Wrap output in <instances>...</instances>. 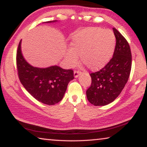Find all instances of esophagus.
<instances>
[{
  "label": "esophagus",
  "mask_w": 147,
  "mask_h": 147,
  "mask_svg": "<svg viewBox=\"0 0 147 147\" xmlns=\"http://www.w3.org/2000/svg\"><path fill=\"white\" fill-rule=\"evenodd\" d=\"M80 74H82L81 72H79V71H74V78H77V77H78Z\"/></svg>",
  "instance_id": "34e87169"
}]
</instances>
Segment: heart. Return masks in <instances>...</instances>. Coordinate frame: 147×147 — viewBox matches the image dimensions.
Masks as SVG:
<instances>
[{
    "label": "heart",
    "mask_w": 147,
    "mask_h": 147,
    "mask_svg": "<svg viewBox=\"0 0 147 147\" xmlns=\"http://www.w3.org/2000/svg\"><path fill=\"white\" fill-rule=\"evenodd\" d=\"M115 38L110 30L97 27H89L77 32L72 38L71 49L65 54L69 67L81 61L91 71H97L106 65L112 55Z\"/></svg>",
    "instance_id": "1"
}]
</instances>
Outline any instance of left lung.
<instances>
[{
    "mask_svg": "<svg viewBox=\"0 0 147 147\" xmlns=\"http://www.w3.org/2000/svg\"><path fill=\"white\" fill-rule=\"evenodd\" d=\"M116 45L113 58L99 71L91 73V85L86 91L89 102L105 106L112 102L127 83L131 67V54L126 39L113 28Z\"/></svg>",
    "mask_w": 147,
    "mask_h": 147,
    "instance_id": "1",
    "label": "left lung"
}]
</instances>
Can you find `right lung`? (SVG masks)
I'll return each mask as SVG.
<instances>
[{"label":"right lung","mask_w":147,"mask_h":147,"mask_svg":"<svg viewBox=\"0 0 147 147\" xmlns=\"http://www.w3.org/2000/svg\"><path fill=\"white\" fill-rule=\"evenodd\" d=\"M57 21L46 23H54ZM21 40L17 52V69L19 78L24 88L41 102L54 105L63 98L69 82L74 79L72 69H63L54 65L47 68L32 66L21 53Z\"/></svg>","instance_id":"obj_1"}]
</instances>
